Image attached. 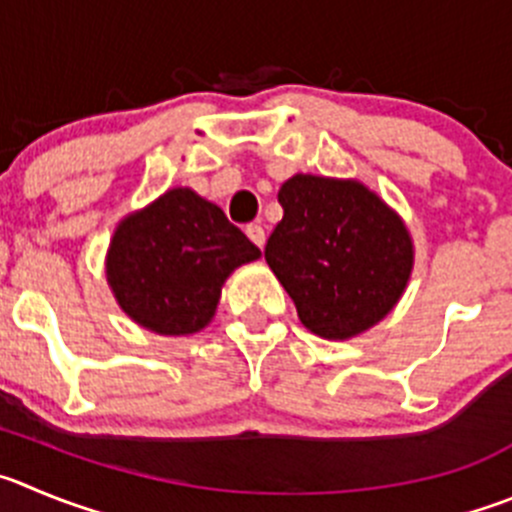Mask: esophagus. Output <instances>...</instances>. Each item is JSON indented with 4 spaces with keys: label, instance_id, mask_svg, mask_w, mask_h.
Segmentation results:
<instances>
[{
    "label": "esophagus",
    "instance_id": "34e87169",
    "mask_svg": "<svg viewBox=\"0 0 512 512\" xmlns=\"http://www.w3.org/2000/svg\"><path fill=\"white\" fill-rule=\"evenodd\" d=\"M245 232H247V237H250V240L262 250V245H265V229H262L260 224H247Z\"/></svg>",
    "mask_w": 512,
    "mask_h": 512
}]
</instances>
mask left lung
Instances as JSON below:
<instances>
[{"mask_svg":"<svg viewBox=\"0 0 512 512\" xmlns=\"http://www.w3.org/2000/svg\"><path fill=\"white\" fill-rule=\"evenodd\" d=\"M283 219L265 260L310 333L358 336L396 305L414 252L399 217L358 181L298 174L278 191Z\"/></svg>","mask_w":512,"mask_h":512,"instance_id":"obj_1","label":"left lung"}]
</instances>
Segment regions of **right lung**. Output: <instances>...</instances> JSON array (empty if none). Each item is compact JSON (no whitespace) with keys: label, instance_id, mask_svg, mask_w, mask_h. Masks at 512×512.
<instances>
[{"label":"right lung","instance_id":"right-lung-1","mask_svg":"<svg viewBox=\"0 0 512 512\" xmlns=\"http://www.w3.org/2000/svg\"><path fill=\"white\" fill-rule=\"evenodd\" d=\"M260 250L217 204L171 189L118 224L108 283L118 305L148 331L186 336L212 321L222 283Z\"/></svg>","mask_w":512,"mask_h":512}]
</instances>
